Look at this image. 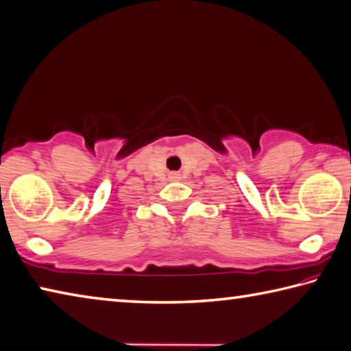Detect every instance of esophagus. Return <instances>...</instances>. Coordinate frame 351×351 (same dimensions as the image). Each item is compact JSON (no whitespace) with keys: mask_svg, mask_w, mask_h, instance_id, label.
Here are the masks:
<instances>
[{"mask_svg":"<svg viewBox=\"0 0 351 351\" xmlns=\"http://www.w3.org/2000/svg\"><path fill=\"white\" fill-rule=\"evenodd\" d=\"M170 178H171V180H178V178H180V176H178L176 173H171V175H170Z\"/></svg>","mask_w":351,"mask_h":351,"instance_id":"esophagus-1","label":"esophagus"}]
</instances>
